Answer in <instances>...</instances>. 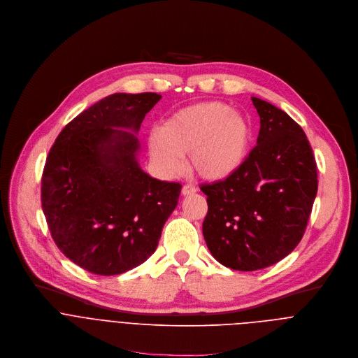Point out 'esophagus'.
Instances as JSON below:
<instances>
[{"label":"esophagus","mask_w":358,"mask_h":358,"mask_svg":"<svg viewBox=\"0 0 358 358\" xmlns=\"http://www.w3.org/2000/svg\"><path fill=\"white\" fill-rule=\"evenodd\" d=\"M196 193V187L192 186V185H185L182 187V194L183 196H190V194H194Z\"/></svg>","instance_id":"esophagus-1"}]
</instances>
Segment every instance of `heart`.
I'll return each mask as SVG.
<instances>
[{
	"label": "heart",
	"instance_id": "heart-1",
	"mask_svg": "<svg viewBox=\"0 0 358 358\" xmlns=\"http://www.w3.org/2000/svg\"><path fill=\"white\" fill-rule=\"evenodd\" d=\"M248 118L220 101H204L172 114L150 139V155L166 176L182 169L189 157L190 171L203 180L220 182L236 175L252 147Z\"/></svg>",
	"mask_w": 358,
	"mask_h": 358
}]
</instances>
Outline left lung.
<instances>
[{"label": "left lung", "mask_w": 358, "mask_h": 358, "mask_svg": "<svg viewBox=\"0 0 358 358\" xmlns=\"http://www.w3.org/2000/svg\"><path fill=\"white\" fill-rule=\"evenodd\" d=\"M257 145L226 180L203 185V236L211 255L236 271H257L289 255L303 237L317 193V168L303 129L280 108L251 97Z\"/></svg>", "instance_id": "obj_1"}]
</instances>
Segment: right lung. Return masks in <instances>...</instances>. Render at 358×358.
<instances>
[{"label":"right lung","mask_w":358,"mask_h":358,"mask_svg":"<svg viewBox=\"0 0 358 358\" xmlns=\"http://www.w3.org/2000/svg\"><path fill=\"white\" fill-rule=\"evenodd\" d=\"M157 93H114L71 120L49 151L42 208L57 248L96 275L145 262L178 206L180 183L151 178L138 164L136 134Z\"/></svg>","instance_id":"obj_1"}]
</instances>
